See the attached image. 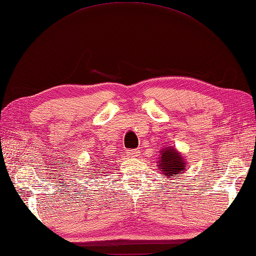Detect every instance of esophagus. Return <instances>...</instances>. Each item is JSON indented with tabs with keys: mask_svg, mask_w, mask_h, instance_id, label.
<instances>
[{
	"mask_svg": "<svg viewBox=\"0 0 256 256\" xmlns=\"http://www.w3.org/2000/svg\"><path fill=\"white\" fill-rule=\"evenodd\" d=\"M140 152L138 150H126V155L128 156V158H137V156H140Z\"/></svg>",
	"mask_w": 256,
	"mask_h": 256,
	"instance_id": "esophagus-1",
	"label": "esophagus"
}]
</instances>
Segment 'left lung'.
I'll list each match as a JSON object with an SVG mask.
<instances>
[{"label":"left lung","mask_w":256,"mask_h":256,"mask_svg":"<svg viewBox=\"0 0 256 256\" xmlns=\"http://www.w3.org/2000/svg\"><path fill=\"white\" fill-rule=\"evenodd\" d=\"M156 163L160 174L166 176L168 180H171V178H181L186 170L189 168L186 158L181 154V152H178L176 147L168 145L160 150V158Z\"/></svg>","instance_id":"left-lung-1"}]
</instances>
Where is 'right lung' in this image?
I'll use <instances>...</instances> for the list:
<instances>
[{
  "label": "right lung",
  "mask_w": 256,
  "mask_h": 256,
  "mask_svg": "<svg viewBox=\"0 0 256 256\" xmlns=\"http://www.w3.org/2000/svg\"><path fill=\"white\" fill-rule=\"evenodd\" d=\"M101 163V162H100ZM98 165V164H96ZM104 166H106V165H104ZM104 166H101V165L100 164H98V166H96V173H98V171H104Z\"/></svg>",
  "instance_id": "obj_1"
}]
</instances>
